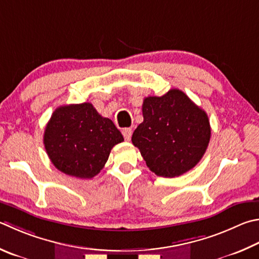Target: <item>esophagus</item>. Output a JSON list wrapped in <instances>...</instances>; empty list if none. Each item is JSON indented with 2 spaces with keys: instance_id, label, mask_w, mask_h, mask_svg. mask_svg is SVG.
Instances as JSON below:
<instances>
[{
  "instance_id": "obj_1",
  "label": "esophagus",
  "mask_w": 259,
  "mask_h": 259,
  "mask_svg": "<svg viewBox=\"0 0 259 259\" xmlns=\"http://www.w3.org/2000/svg\"><path fill=\"white\" fill-rule=\"evenodd\" d=\"M122 135H123L125 140H130L131 135H133V130H131L130 128H124L123 130H122Z\"/></svg>"
}]
</instances>
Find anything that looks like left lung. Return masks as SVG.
<instances>
[{
	"instance_id": "1",
	"label": "left lung",
	"mask_w": 259,
	"mask_h": 259,
	"mask_svg": "<svg viewBox=\"0 0 259 259\" xmlns=\"http://www.w3.org/2000/svg\"><path fill=\"white\" fill-rule=\"evenodd\" d=\"M143 116L131 140L150 171L175 178L197 165L210 139L204 110L183 92L171 89L163 96L146 97Z\"/></svg>"
}]
</instances>
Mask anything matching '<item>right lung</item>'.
<instances>
[{"mask_svg": "<svg viewBox=\"0 0 259 259\" xmlns=\"http://www.w3.org/2000/svg\"><path fill=\"white\" fill-rule=\"evenodd\" d=\"M113 122L103 117L91 103L60 106L44 133V146L59 171L92 179L104 167L111 149L123 142Z\"/></svg>", "mask_w": 259, "mask_h": 259, "instance_id": "obj_1", "label": "right lung"}]
</instances>
